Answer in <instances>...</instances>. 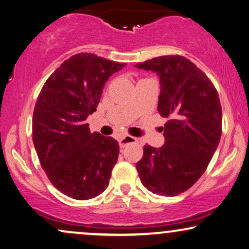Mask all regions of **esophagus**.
Segmentation results:
<instances>
[{"label":"esophagus","instance_id":"obj_1","mask_svg":"<svg viewBox=\"0 0 249 249\" xmlns=\"http://www.w3.org/2000/svg\"><path fill=\"white\" fill-rule=\"evenodd\" d=\"M137 138L134 137H131V135H125V137H123L122 139H119V147L121 148H124L126 147L127 144L130 143H135L137 142Z\"/></svg>","mask_w":249,"mask_h":249}]
</instances>
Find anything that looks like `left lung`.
Returning a JSON list of instances; mask_svg holds the SVG:
<instances>
[{"label": "left lung", "instance_id": "8db88e82", "mask_svg": "<svg viewBox=\"0 0 249 249\" xmlns=\"http://www.w3.org/2000/svg\"><path fill=\"white\" fill-rule=\"evenodd\" d=\"M135 67L158 74V112L168 118L163 147H143L139 177L152 194L178 196L199 180L216 150L222 134L220 98L207 75L182 55H161Z\"/></svg>", "mask_w": 249, "mask_h": 249}]
</instances>
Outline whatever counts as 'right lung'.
<instances>
[{
  "instance_id": "right-lung-1",
  "label": "right lung",
  "mask_w": 249,
  "mask_h": 249,
  "mask_svg": "<svg viewBox=\"0 0 249 249\" xmlns=\"http://www.w3.org/2000/svg\"><path fill=\"white\" fill-rule=\"evenodd\" d=\"M126 64L77 53L46 79L33 114V142L46 177L59 191L91 199L109 184L118 142L91 133L86 118L97 111L109 76Z\"/></svg>"
}]
</instances>
